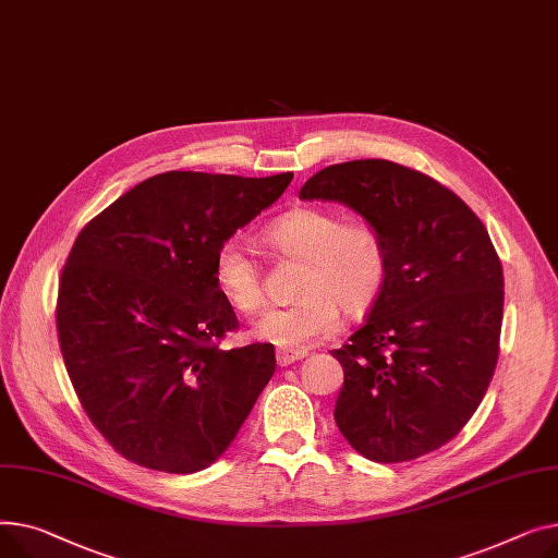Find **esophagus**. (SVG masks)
<instances>
[{
    "label": "esophagus",
    "instance_id": "34e87169",
    "mask_svg": "<svg viewBox=\"0 0 558 558\" xmlns=\"http://www.w3.org/2000/svg\"><path fill=\"white\" fill-rule=\"evenodd\" d=\"M302 357H306V351H288V349H279L277 351V363L281 367H288L292 363H298V360H302Z\"/></svg>",
    "mask_w": 558,
    "mask_h": 558
}]
</instances>
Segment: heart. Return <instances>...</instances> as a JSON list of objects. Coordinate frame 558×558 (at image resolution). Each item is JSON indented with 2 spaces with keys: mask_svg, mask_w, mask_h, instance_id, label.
<instances>
[{
  "mask_svg": "<svg viewBox=\"0 0 558 558\" xmlns=\"http://www.w3.org/2000/svg\"><path fill=\"white\" fill-rule=\"evenodd\" d=\"M264 241L279 254L304 260L300 302L272 308L254 326V336L279 349L300 351L331 338L347 315L367 313L380 298L389 272V250L369 220H344L319 207H298L264 229ZM214 283L236 313L252 317L266 306L264 279L252 252L239 239L214 252Z\"/></svg>",
  "mask_w": 558,
  "mask_h": 558,
  "instance_id": "b5f03b06",
  "label": "heart"
}]
</instances>
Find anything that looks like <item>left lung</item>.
Masks as SVG:
<instances>
[{"instance_id": "1", "label": "left lung", "mask_w": 558, "mask_h": 558, "mask_svg": "<svg viewBox=\"0 0 558 558\" xmlns=\"http://www.w3.org/2000/svg\"><path fill=\"white\" fill-rule=\"evenodd\" d=\"M300 198L344 203L389 250L365 326L331 351L344 369L340 433L380 464L441 448L475 414L498 365L505 277L486 227L448 186L387 159L326 167Z\"/></svg>"}]
</instances>
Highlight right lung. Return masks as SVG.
I'll return each instance as SVG.
<instances>
[{
	"instance_id": "obj_1",
	"label": "right lung",
	"mask_w": 558,
	"mask_h": 558,
	"mask_svg": "<svg viewBox=\"0 0 558 558\" xmlns=\"http://www.w3.org/2000/svg\"><path fill=\"white\" fill-rule=\"evenodd\" d=\"M290 180L159 173L81 229L58 281V342L83 410L125 460L207 469L272 378V344L220 347L239 319L214 252Z\"/></svg>"
}]
</instances>
